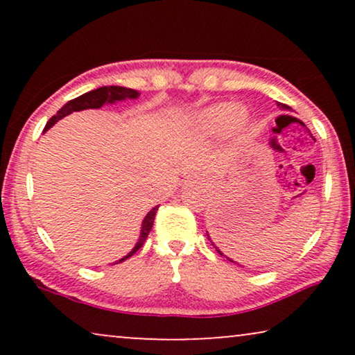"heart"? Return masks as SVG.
<instances>
[{
	"mask_svg": "<svg viewBox=\"0 0 355 355\" xmlns=\"http://www.w3.org/2000/svg\"><path fill=\"white\" fill-rule=\"evenodd\" d=\"M198 124L205 132H218L232 124V128L244 125V114L232 103H218L207 108L198 118Z\"/></svg>",
	"mask_w": 355,
	"mask_h": 355,
	"instance_id": "obj_1",
	"label": "heart"
}]
</instances>
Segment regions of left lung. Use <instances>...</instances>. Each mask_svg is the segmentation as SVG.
<instances>
[{
    "instance_id": "1",
    "label": "left lung",
    "mask_w": 355,
    "mask_h": 355,
    "mask_svg": "<svg viewBox=\"0 0 355 355\" xmlns=\"http://www.w3.org/2000/svg\"><path fill=\"white\" fill-rule=\"evenodd\" d=\"M278 105H279V108H283V110H288V108H289V106H286V105H283V103H278ZM207 236H208V234H207ZM208 239H210V237H208ZM210 242H211V241H210ZM211 245H213V247H215V249H216V252H218V254H220V255H223V254H221V250H218V247H216L215 244H213V242H211ZM230 261H232V260H230ZM234 263H236V261H234Z\"/></svg>"
}]
</instances>
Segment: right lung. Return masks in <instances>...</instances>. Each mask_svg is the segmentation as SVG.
<instances>
[{"mask_svg":"<svg viewBox=\"0 0 355 355\" xmlns=\"http://www.w3.org/2000/svg\"><path fill=\"white\" fill-rule=\"evenodd\" d=\"M140 94L137 90L134 89H125V87H118V85H110V87H100V89H95L92 92H87V94L77 96V98L67 101V103L62 106V108L58 111L55 116H51L50 121H48L46 125H45V130L50 129L53 124L58 123L61 118H64V116L74 113V111H80V110H89V108H101L105 103H114V101L118 100H125V98H137ZM157 210H158V205L152 208L147 213V216L144 218V223H142V231H140V237L137 241V244L132 250L129 252L128 255L124 257V259H121L118 263L121 261L128 260L129 257H132L135 252H137L140 247L144 245V242L147 241L148 237V232L152 231V226H153V221H155V215H157Z\"/></svg>","mask_w":355,"mask_h":355,"instance_id":"1","label":"right lung"}]
</instances>
